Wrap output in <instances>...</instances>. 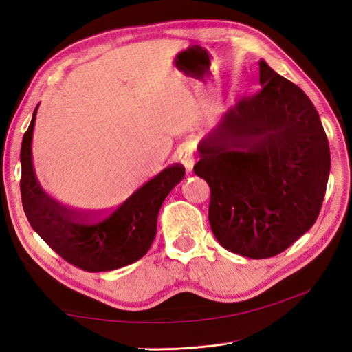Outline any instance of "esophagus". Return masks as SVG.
<instances>
[{
	"instance_id": "1",
	"label": "esophagus",
	"mask_w": 352,
	"mask_h": 352,
	"mask_svg": "<svg viewBox=\"0 0 352 352\" xmlns=\"http://www.w3.org/2000/svg\"><path fill=\"white\" fill-rule=\"evenodd\" d=\"M177 160L185 166L188 172H190V170L194 168V164H195V154H194L192 145L186 144V145L180 148V150L177 151Z\"/></svg>"
}]
</instances>
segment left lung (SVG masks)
<instances>
[{"label": "left lung", "mask_w": 352, "mask_h": 352, "mask_svg": "<svg viewBox=\"0 0 352 352\" xmlns=\"http://www.w3.org/2000/svg\"><path fill=\"white\" fill-rule=\"evenodd\" d=\"M261 89L221 117L198 145L211 189L208 220L223 248L250 258L285 251L322 210L329 142L301 88L260 60Z\"/></svg>", "instance_id": "8db88e82"}]
</instances>
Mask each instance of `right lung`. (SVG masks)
<instances>
[{"instance_id": "add662e5", "label": "right lung", "mask_w": 352, "mask_h": 352, "mask_svg": "<svg viewBox=\"0 0 352 352\" xmlns=\"http://www.w3.org/2000/svg\"><path fill=\"white\" fill-rule=\"evenodd\" d=\"M38 105L23 136L20 192L25 214L38 235L60 257L87 272H109L140 260L157 233L163 201L185 176V167L170 166L110 212L91 214L58 204L41 188L32 164V135Z\"/></svg>"}]
</instances>
